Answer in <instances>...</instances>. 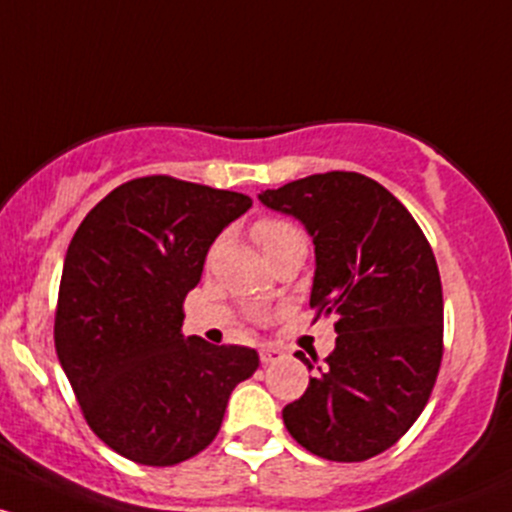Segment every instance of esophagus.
Returning a JSON list of instances; mask_svg holds the SVG:
<instances>
[{
	"label": "esophagus",
	"mask_w": 512,
	"mask_h": 512,
	"mask_svg": "<svg viewBox=\"0 0 512 512\" xmlns=\"http://www.w3.org/2000/svg\"><path fill=\"white\" fill-rule=\"evenodd\" d=\"M258 355H261L263 365H271V362H276L278 357L283 355V350H281V347H276V345H261Z\"/></svg>",
	"instance_id": "obj_1"
}]
</instances>
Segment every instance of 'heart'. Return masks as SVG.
Listing matches in <instances>:
<instances>
[{"mask_svg": "<svg viewBox=\"0 0 512 512\" xmlns=\"http://www.w3.org/2000/svg\"><path fill=\"white\" fill-rule=\"evenodd\" d=\"M254 236L258 244H261L263 251H271L276 249L278 244H283V241L295 239V236H303V234H300L293 224H288V221L263 219L254 226Z\"/></svg>", "mask_w": 512, "mask_h": 512, "instance_id": "b5f03b06", "label": "heart"}]
</instances>
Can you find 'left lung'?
I'll return each mask as SVG.
<instances>
[{
  "mask_svg": "<svg viewBox=\"0 0 512 512\" xmlns=\"http://www.w3.org/2000/svg\"><path fill=\"white\" fill-rule=\"evenodd\" d=\"M263 207L315 244L310 308L335 315V350L283 409L288 434L328 461H365L397 444L429 402L441 365L444 298L434 251L392 192L357 172L266 189Z\"/></svg>",
  "mask_w": 512,
  "mask_h": 512,
  "instance_id": "8db88e82",
  "label": "left lung"
}]
</instances>
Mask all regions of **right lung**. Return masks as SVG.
Here are the masks:
<instances>
[{
    "instance_id": "right-lung-1",
    "label": "right lung",
    "mask_w": 512,
    "mask_h": 512,
    "mask_svg": "<svg viewBox=\"0 0 512 512\" xmlns=\"http://www.w3.org/2000/svg\"><path fill=\"white\" fill-rule=\"evenodd\" d=\"M251 207L239 192L172 177L120 184L68 244L56 355L88 426L142 466H175L219 434L251 347L182 335V303L214 239Z\"/></svg>"
}]
</instances>
